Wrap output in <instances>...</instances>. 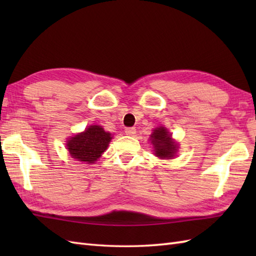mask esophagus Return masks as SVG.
<instances>
[{
    "label": "esophagus",
    "instance_id": "esophagus-1",
    "mask_svg": "<svg viewBox=\"0 0 256 256\" xmlns=\"http://www.w3.org/2000/svg\"><path fill=\"white\" fill-rule=\"evenodd\" d=\"M125 133H126V135H128V136H133V135L136 133V128H125Z\"/></svg>",
    "mask_w": 256,
    "mask_h": 256
}]
</instances>
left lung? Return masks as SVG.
Returning <instances> with one entry per match:
<instances>
[{"label":"left lung","mask_w":256,"mask_h":256,"mask_svg":"<svg viewBox=\"0 0 256 256\" xmlns=\"http://www.w3.org/2000/svg\"><path fill=\"white\" fill-rule=\"evenodd\" d=\"M152 144L154 145L155 155L160 158H172L177 152V145L172 142V135L165 128H157L150 135Z\"/></svg>","instance_id":"1"}]
</instances>
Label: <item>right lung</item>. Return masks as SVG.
<instances>
[{
  "instance_id": "right-lung-1",
  "label": "right lung",
  "mask_w": 256,
  "mask_h": 256,
  "mask_svg": "<svg viewBox=\"0 0 256 256\" xmlns=\"http://www.w3.org/2000/svg\"><path fill=\"white\" fill-rule=\"evenodd\" d=\"M111 138V134L99 125H91L84 133L74 135L68 140L67 150L72 158L94 162L108 148Z\"/></svg>"
}]
</instances>
